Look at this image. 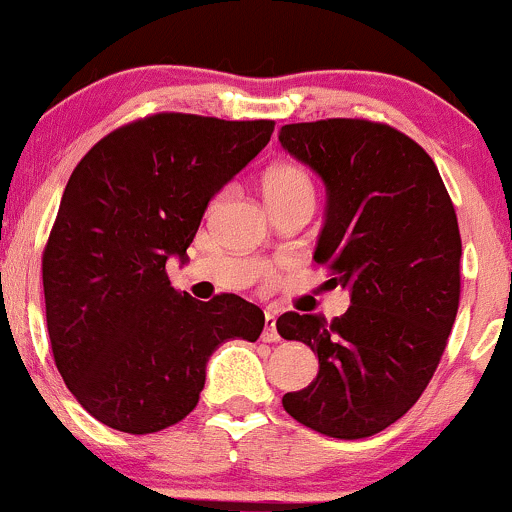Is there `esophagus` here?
Masks as SVG:
<instances>
[{"instance_id":"esophagus-1","label":"esophagus","mask_w":512,"mask_h":512,"mask_svg":"<svg viewBox=\"0 0 512 512\" xmlns=\"http://www.w3.org/2000/svg\"><path fill=\"white\" fill-rule=\"evenodd\" d=\"M279 332H276V313H264V332H262V342H279Z\"/></svg>"}]
</instances>
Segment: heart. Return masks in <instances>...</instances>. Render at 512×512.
I'll list each match as a JSON object with an SVG mask.
<instances>
[{
    "mask_svg": "<svg viewBox=\"0 0 512 512\" xmlns=\"http://www.w3.org/2000/svg\"><path fill=\"white\" fill-rule=\"evenodd\" d=\"M274 197H313V182L301 166L276 163L264 173V199Z\"/></svg>",
    "mask_w": 512,
    "mask_h": 512,
    "instance_id": "1",
    "label": "heart"
}]
</instances>
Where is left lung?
<instances>
[{"label": "left lung", "instance_id": "8db88e82", "mask_svg": "<svg viewBox=\"0 0 512 512\" xmlns=\"http://www.w3.org/2000/svg\"><path fill=\"white\" fill-rule=\"evenodd\" d=\"M284 151L325 182L313 260L349 291L344 315L284 313L276 330L317 354V378L281 404L332 438L380 433L436 373L460 305L462 240L436 163L414 139L368 120L284 125Z\"/></svg>", "mask_w": 512, "mask_h": 512}]
</instances>
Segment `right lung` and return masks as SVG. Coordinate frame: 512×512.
I'll return each instance as SVG.
<instances>
[{
    "instance_id": "add662e5",
    "label": "right lung",
    "mask_w": 512,
    "mask_h": 512,
    "mask_svg": "<svg viewBox=\"0 0 512 512\" xmlns=\"http://www.w3.org/2000/svg\"><path fill=\"white\" fill-rule=\"evenodd\" d=\"M272 132V120L158 113L74 168L43 255L45 313L57 370L101 424L137 436L178 424L219 344L260 337L257 305L178 293L166 264L187 262L209 202Z\"/></svg>"
}]
</instances>
